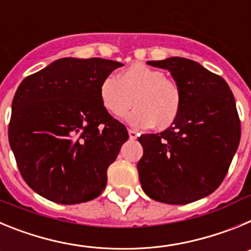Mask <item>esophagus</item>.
Instances as JSON below:
<instances>
[{"mask_svg": "<svg viewBox=\"0 0 251 251\" xmlns=\"http://www.w3.org/2000/svg\"><path fill=\"white\" fill-rule=\"evenodd\" d=\"M128 134H129L130 139H137V137H138V133L134 129H128Z\"/></svg>", "mask_w": 251, "mask_h": 251, "instance_id": "obj_1", "label": "esophagus"}]
</instances>
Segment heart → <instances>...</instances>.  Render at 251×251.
Here are the masks:
<instances>
[{"instance_id":"1","label":"heart","mask_w":251,"mask_h":251,"mask_svg":"<svg viewBox=\"0 0 251 251\" xmlns=\"http://www.w3.org/2000/svg\"><path fill=\"white\" fill-rule=\"evenodd\" d=\"M99 99L104 109L114 118L128 117L133 127L152 126L165 130L174 126L182 109V90L165 73L143 63H134L119 72L118 76H105L99 84ZM133 100L132 101L131 99Z\"/></svg>"}]
</instances>
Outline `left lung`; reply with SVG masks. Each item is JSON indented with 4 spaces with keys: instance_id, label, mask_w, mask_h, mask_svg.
I'll return each mask as SVG.
<instances>
[{
    "instance_id": "1",
    "label": "left lung",
    "mask_w": 251,
    "mask_h": 251,
    "mask_svg": "<svg viewBox=\"0 0 251 251\" xmlns=\"http://www.w3.org/2000/svg\"><path fill=\"white\" fill-rule=\"evenodd\" d=\"M147 64L167 69L183 101L174 126L138 138L139 181L153 200L186 205L212 194L225 178L241 136L236 104L223 77L194 60L175 56Z\"/></svg>"
}]
</instances>
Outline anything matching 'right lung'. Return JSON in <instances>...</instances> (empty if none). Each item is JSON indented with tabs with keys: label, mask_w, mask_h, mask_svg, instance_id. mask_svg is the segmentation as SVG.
<instances>
[{
	"label": "right lung",
	"mask_w": 251,
	"mask_h": 251,
	"mask_svg": "<svg viewBox=\"0 0 251 251\" xmlns=\"http://www.w3.org/2000/svg\"><path fill=\"white\" fill-rule=\"evenodd\" d=\"M123 64L63 57L20 84L8 141L22 178L40 196L63 205L90 201L129 138L103 108L99 84Z\"/></svg>",
	"instance_id": "1"
}]
</instances>
